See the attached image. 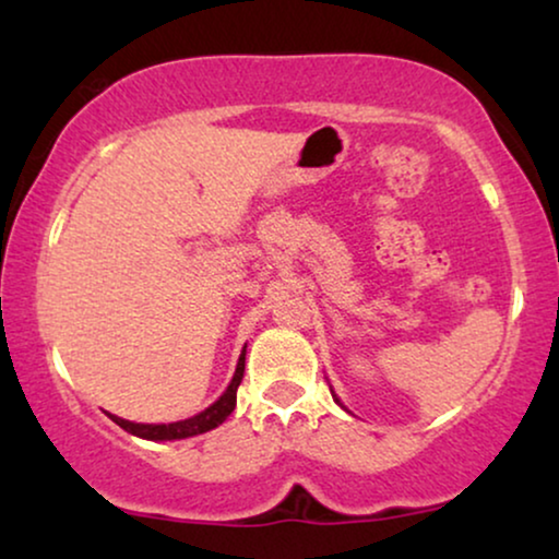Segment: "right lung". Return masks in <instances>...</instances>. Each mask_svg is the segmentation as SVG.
Listing matches in <instances>:
<instances>
[{"instance_id":"1","label":"right lung","mask_w":559,"mask_h":559,"mask_svg":"<svg viewBox=\"0 0 559 559\" xmlns=\"http://www.w3.org/2000/svg\"><path fill=\"white\" fill-rule=\"evenodd\" d=\"M243 361H247V348L241 350L239 356V366H236V373L231 379V384L224 394L218 396V402H213L209 409H203L201 415L182 419V423H170V425H140V423H129V419L114 417L109 415L114 423H117L121 430L136 435V438L144 440H182V438H193V435L209 432L213 427H218L224 419L231 415L236 407V389H239L241 379H243Z\"/></svg>"}]
</instances>
